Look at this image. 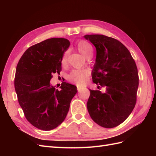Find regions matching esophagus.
I'll return each mask as SVG.
<instances>
[{"label":"esophagus","mask_w":156,"mask_h":156,"mask_svg":"<svg viewBox=\"0 0 156 156\" xmlns=\"http://www.w3.org/2000/svg\"><path fill=\"white\" fill-rule=\"evenodd\" d=\"M77 88L78 92H80V91H81V90L83 88V87H81V86H79V85H77Z\"/></svg>","instance_id":"obj_1"}]
</instances>
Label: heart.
I'll use <instances>...</instances> for the list:
<instances>
[{
	"label": "heart",
	"mask_w": 156,
	"mask_h": 156,
	"mask_svg": "<svg viewBox=\"0 0 156 156\" xmlns=\"http://www.w3.org/2000/svg\"><path fill=\"white\" fill-rule=\"evenodd\" d=\"M76 48L77 51L83 56L89 58H90L93 53V48L92 45L88 41L81 40H79L76 45ZM68 61V53L67 52L64 53L61 58V64L63 66H66ZM90 75V72L87 69H75L70 73L68 76V80L72 83L77 84H84L85 83Z\"/></svg>",
	"instance_id": "1"
}]
</instances>
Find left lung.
<instances>
[{"instance_id":"obj_1","label":"left lung","mask_w":156,"mask_h":156,"mask_svg":"<svg viewBox=\"0 0 156 156\" xmlns=\"http://www.w3.org/2000/svg\"><path fill=\"white\" fill-rule=\"evenodd\" d=\"M96 49L93 82L106 91L90 90L87 108L92 119L106 128L124 122L135 106L139 74L134 59L120 41L101 34L84 36Z\"/></svg>"}]
</instances>
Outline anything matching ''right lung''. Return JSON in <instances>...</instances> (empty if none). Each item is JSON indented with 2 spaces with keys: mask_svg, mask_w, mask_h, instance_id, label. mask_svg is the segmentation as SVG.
Instances as JSON below:
<instances>
[{
  "mask_svg": "<svg viewBox=\"0 0 156 156\" xmlns=\"http://www.w3.org/2000/svg\"><path fill=\"white\" fill-rule=\"evenodd\" d=\"M70 44L53 37L32 45L17 65L14 85L18 101L30 123L40 129L56 128L64 120L77 93L75 85L63 82L60 90L50 84L53 73L62 70L61 58Z\"/></svg>",
  "mask_w": 156,
  "mask_h": 156,
  "instance_id": "obj_1",
  "label": "right lung"
}]
</instances>
